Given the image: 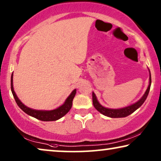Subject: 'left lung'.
I'll use <instances>...</instances> for the list:
<instances>
[{"instance_id":"left-lung-1","label":"left lung","mask_w":161,"mask_h":161,"mask_svg":"<svg viewBox=\"0 0 161 161\" xmlns=\"http://www.w3.org/2000/svg\"><path fill=\"white\" fill-rule=\"evenodd\" d=\"M150 85H151V74L150 71V83H149V85H148V87L147 89V90H146L145 93L142 96V97L141 98L138 102H136V103H134L131 105H129L128 107L123 108H121V109L107 108L102 106V105L99 103V102L97 101V97H96L95 93L92 92L93 105H94V107L95 108V109L97 110V111H98L100 113H101L102 114H103L108 117H111V118H123V117H126L132 114V113H134L136 109L139 108H140L141 105L144 103V102L145 101L148 94H149Z\"/></svg>"}]
</instances>
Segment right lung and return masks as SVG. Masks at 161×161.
Wrapping results in <instances>:
<instances>
[{
    "label": "right lung",
    "mask_w": 161,
    "mask_h": 161,
    "mask_svg": "<svg viewBox=\"0 0 161 161\" xmlns=\"http://www.w3.org/2000/svg\"><path fill=\"white\" fill-rule=\"evenodd\" d=\"M11 89L12 94H13L14 99H15L16 103H17L18 106L27 114L43 121H56V120L61 119V117L65 116L67 113L69 111V110L71 109V106H72V101L74 96L76 95V90H74L71 93V95L67 97V99L66 100L64 105H62L61 106L58 108L52 110V111H37V110H33L27 107L19 100L15 92H14L13 87V74H11Z\"/></svg>",
    "instance_id": "right-lung-1"
}]
</instances>
